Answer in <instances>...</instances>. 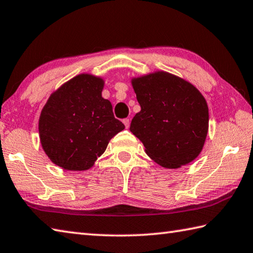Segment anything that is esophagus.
<instances>
[{
	"label": "esophagus",
	"mask_w": 253,
	"mask_h": 253,
	"mask_svg": "<svg viewBox=\"0 0 253 253\" xmlns=\"http://www.w3.org/2000/svg\"><path fill=\"white\" fill-rule=\"evenodd\" d=\"M123 123H124V125H125L126 128H129V126H130V120H129V118H125V120L123 121Z\"/></svg>",
	"instance_id": "1"
}]
</instances>
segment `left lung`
<instances>
[{"instance_id":"left-lung-1","label":"left lung","mask_w":253,"mask_h":253,"mask_svg":"<svg viewBox=\"0 0 253 253\" xmlns=\"http://www.w3.org/2000/svg\"><path fill=\"white\" fill-rule=\"evenodd\" d=\"M141 110L130 131L151 159L167 169H177L196 159L209 131V106L197 88L166 71L132 78Z\"/></svg>"}]
</instances>
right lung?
I'll use <instances>...</instances> for the list:
<instances>
[{"mask_svg": "<svg viewBox=\"0 0 253 253\" xmlns=\"http://www.w3.org/2000/svg\"><path fill=\"white\" fill-rule=\"evenodd\" d=\"M104 80L82 73L49 96L39 117V138L54 165L85 171L106 150L125 126L116 120L112 104L102 96Z\"/></svg>", "mask_w": 253, "mask_h": 253, "instance_id": "1", "label": "right lung"}]
</instances>
